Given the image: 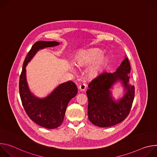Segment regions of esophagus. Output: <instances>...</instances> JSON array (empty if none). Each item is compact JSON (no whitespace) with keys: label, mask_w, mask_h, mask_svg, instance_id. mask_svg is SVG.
I'll return each instance as SVG.
<instances>
[{"label":"esophagus","mask_w":157,"mask_h":157,"mask_svg":"<svg viewBox=\"0 0 157 157\" xmlns=\"http://www.w3.org/2000/svg\"><path fill=\"white\" fill-rule=\"evenodd\" d=\"M86 87H87V84H85V83H82V84H81L79 85V89H80L81 91H84L85 89H86Z\"/></svg>","instance_id":"obj_1"}]
</instances>
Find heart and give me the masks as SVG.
<instances>
[{
  "instance_id": "heart-1",
  "label": "heart",
  "mask_w": 157,
  "mask_h": 157,
  "mask_svg": "<svg viewBox=\"0 0 157 157\" xmlns=\"http://www.w3.org/2000/svg\"><path fill=\"white\" fill-rule=\"evenodd\" d=\"M103 52L99 49H91L81 52L76 57L79 66H86L93 64L89 69L88 73L91 76H96L101 71L105 63L102 56Z\"/></svg>"
}]
</instances>
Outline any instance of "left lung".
I'll list each match as a JSON object with an SVG mask.
<instances>
[{
    "mask_svg": "<svg viewBox=\"0 0 157 157\" xmlns=\"http://www.w3.org/2000/svg\"><path fill=\"white\" fill-rule=\"evenodd\" d=\"M130 64L125 58L115 73L103 72L89 84L86 91L88 98V119L94 125L107 127L122 122L129 114L135 96V87L129 85ZM118 80L123 81L127 92L116 103L110 96L109 89Z\"/></svg>",
    "mask_w": 157,
    "mask_h": 157,
    "instance_id": "1",
    "label": "left lung"
}]
</instances>
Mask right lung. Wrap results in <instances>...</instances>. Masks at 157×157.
Here are the masks:
<instances>
[{
  "label": "right lung",
  "mask_w": 157,
  "mask_h": 157,
  "mask_svg": "<svg viewBox=\"0 0 157 157\" xmlns=\"http://www.w3.org/2000/svg\"><path fill=\"white\" fill-rule=\"evenodd\" d=\"M59 44L57 41H44L34 43L25 57L19 79V93L25 113L34 122L50 129L56 128L63 123L67 105L77 94L78 88L75 82L70 81L59 85L46 98L38 99L29 89L25 67L38 50Z\"/></svg>",
  "instance_id": "add662e5"
}]
</instances>
